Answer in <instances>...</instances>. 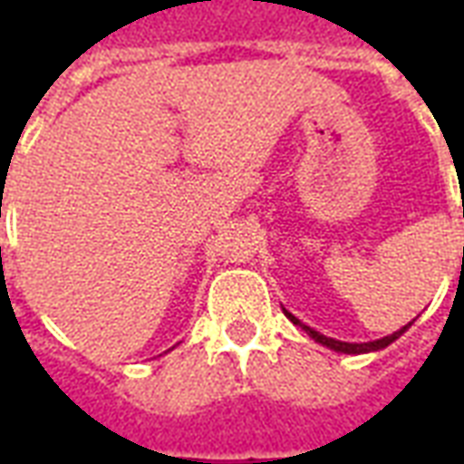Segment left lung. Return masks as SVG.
Here are the masks:
<instances>
[{
  "mask_svg": "<svg viewBox=\"0 0 464 464\" xmlns=\"http://www.w3.org/2000/svg\"><path fill=\"white\" fill-rule=\"evenodd\" d=\"M464 213V211H462ZM283 313L288 315V321L293 323V325H298V328H303V331L308 333L311 335L313 341L315 343H321V345H325V348H331L335 350V353H345V355H362V353H375V350H382V348H388L390 343H395L402 335V333L408 331L410 328V323L408 325H402L400 331L395 333H390V335H385V338H378V341H370V343H345V341H335V338H328V335H323V333L318 331H313L311 325H305V323H301L293 313H288L285 308H283Z\"/></svg>",
  "mask_w": 464,
  "mask_h": 464,
  "instance_id": "8db88e82",
  "label": "left lung"
}]
</instances>
